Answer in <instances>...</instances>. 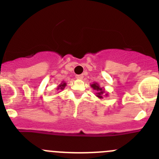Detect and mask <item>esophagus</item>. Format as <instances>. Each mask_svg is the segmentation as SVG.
Returning <instances> with one entry per match:
<instances>
[{"label":"esophagus","instance_id":"34e87169","mask_svg":"<svg viewBox=\"0 0 159 159\" xmlns=\"http://www.w3.org/2000/svg\"><path fill=\"white\" fill-rule=\"evenodd\" d=\"M83 78H84V76H83L82 75H76V78L78 80H82Z\"/></svg>","mask_w":159,"mask_h":159}]
</instances>
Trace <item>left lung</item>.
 Wrapping results in <instances>:
<instances>
[{
	"mask_svg": "<svg viewBox=\"0 0 159 159\" xmlns=\"http://www.w3.org/2000/svg\"><path fill=\"white\" fill-rule=\"evenodd\" d=\"M90 86H91L93 89L95 90L96 96H97L98 98H99L102 99L103 98L104 96H105V97H108V92H106V91H105V89H104V88L100 87V85H99L98 83L94 82L93 84H91Z\"/></svg>",
	"mask_w": 159,
	"mask_h": 159,
	"instance_id": "left-lung-1",
	"label": "left lung"
}]
</instances>
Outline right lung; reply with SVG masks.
<instances>
[{
    "mask_svg": "<svg viewBox=\"0 0 159 159\" xmlns=\"http://www.w3.org/2000/svg\"><path fill=\"white\" fill-rule=\"evenodd\" d=\"M66 85H67L66 82H65V81H62V82L61 83V84L57 87V91H58V90H63L65 87H66Z\"/></svg>",
    "mask_w": 159,
    "mask_h": 159,
    "instance_id": "right-lung-1",
    "label": "right lung"
}]
</instances>
